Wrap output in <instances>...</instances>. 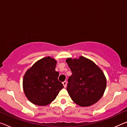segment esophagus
I'll list each match as a JSON object with an SVG mask.
<instances>
[{"label":"esophagus","mask_w":127,"mask_h":127,"mask_svg":"<svg viewBox=\"0 0 127 127\" xmlns=\"http://www.w3.org/2000/svg\"><path fill=\"white\" fill-rule=\"evenodd\" d=\"M62 84H63L64 87H66V85H67V82H66V81H64L62 82Z\"/></svg>","instance_id":"obj_1"}]
</instances>
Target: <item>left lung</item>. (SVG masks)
<instances>
[{
    "label": "left lung",
    "mask_w": 127,
    "mask_h": 127,
    "mask_svg": "<svg viewBox=\"0 0 127 127\" xmlns=\"http://www.w3.org/2000/svg\"><path fill=\"white\" fill-rule=\"evenodd\" d=\"M72 72L68 79L67 90L74 102L81 107L96 103L104 94L106 78L98 66L88 58H67L66 60Z\"/></svg>",
    "instance_id": "left-lung-1"
}]
</instances>
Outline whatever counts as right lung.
I'll list each match as a JSON object with an SVG mask.
<instances>
[{
	"instance_id": "obj_1",
	"label": "right lung",
	"mask_w": 127,
	"mask_h": 127,
	"mask_svg": "<svg viewBox=\"0 0 127 127\" xmlns=\"http://www.w3.org/2000/svg\"><path fill=\"white\" fill-rule=\"evenodd\" d=\"M57 61L50 57L42 58L27 70L23 77L25 96L31 103L44 106L53 102L64 88L56 71Z\"/></svg>"
}]
</instances>
